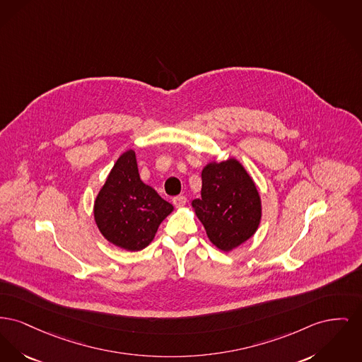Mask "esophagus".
Listing matches in <instances>:
<instances>
[{
    "label": "esophagus",
    "mask_w": 362,
    "mask_h": 362,
    "mask_svg": "<svg viewBox=\"0 0 362 362\" xmlns=\"http://www.w3.org/2000/svg\"><path fill=\"white\" fill-rule=\"evenodd\" d=\"M172 202H173V205H175L176 208H182V206L186 205L187 198H186L185 195H177V197H175V198L172 199Z\"/></svg>",
    "instance_id": "esophagus-1"
}]
</instances>
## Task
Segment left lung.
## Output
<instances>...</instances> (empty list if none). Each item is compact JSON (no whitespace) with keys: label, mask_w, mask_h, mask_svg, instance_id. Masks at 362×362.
Returning a JSON list of instances; mask_svg holds the SVG:
<instances>
[{"label":"left lung","mask_w":362,"mask_h":362,"mask_svg":"<svg viewBox=\"0 0 362 362\" xmlns=\"http://www.w3.org/2000/svg\"><path fill=\"white\" fill-rule=\"evenodd\" d=\"M201 176V198L192 201V208L213 245L230 252L259 224L261 201L255 182L235 158L208 164Z\"/></svg>","instance_id":"left-lung-1"}]
</instances>
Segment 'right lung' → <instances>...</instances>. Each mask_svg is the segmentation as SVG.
Wrapping results in <instances>:
<instances>
[{
	"instance_id": "obj_1",
	"label": "right lung",
	"mask_w": 362,
	"mask_h": 362,
	"mask_svg": "<svg viewBox=\"0 0 362 362\" xmlns=\"http://www.w3.org/2000/svg\"><path fill=\"white\" fill-rule=\"evenodd\" d=\"M172 211L170 202L141 180L134 150L119 157L94 204L101 234L129 252L145 249Z\"/></svg>"
}]
</instances>
